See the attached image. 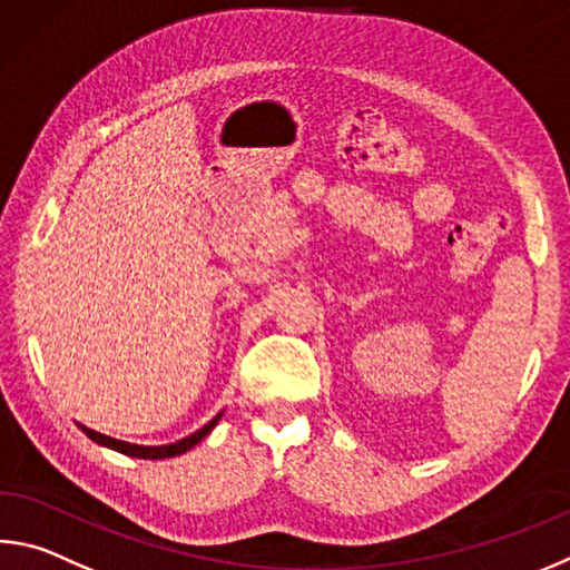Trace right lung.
<instances>
[{
  "label": "right lung",
  "mask_w": 570,
  "mask_h": 570,
  "mask_svg": "<svg viewBox=\"0 0 570 570\" xmlns=\"http://www.w3.org/2000/svg\"><path fill=\"white\" fill-rule=\"evenodd\" d=\"M219 419H222V413H216V416L206 423L204 429H199V431H194L191 436H186V439H181V441H177V443H167V446H139V443H129V441H119V439H111V436H105V433H99V431H91V429H87L85 423H77V426L87 433V436L95 441V443H99V446H107V449H111V451H119V453H124V456H134V459H151V461H157V459H174V456H181V453H186V451H191L196 443H199L206 433H212V429L216 426V423H219Z\"/></svg>",
  "instance_id": "1"
}]
</instances>
